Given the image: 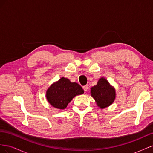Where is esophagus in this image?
Here are the masks:
<instances>
[{
	"mask_svg": "<svg viewBox=\"0 0 153 153\" xmlns=\"http://www.w3.org/2000/svg\"><path fill=\"white\" fill-rule=\"evenodd\" d=\"M83 89H84V91H87L88 89H89V85H86L84 86V87H83Z\"/></svg>",
	"mask_w": 153,
	"mask_h": 153,
	"instance_id": "obj_1",
	"label": "esophagus"
}]
</instances>
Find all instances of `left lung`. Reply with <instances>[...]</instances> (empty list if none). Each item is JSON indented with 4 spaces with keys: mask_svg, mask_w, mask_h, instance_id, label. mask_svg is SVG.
Segmentation results:
<instances>
[{
    "mask_svg": "<svg viewBox=\"0 0 153 153\" xmlns=\"http://www.w3.org/2000/svg\"><path fill=\"white\" fill-rule=\"evenodd\" d=\"M91 96L100 108L112 105L115 98V90L108 82L102 77L98 80L97 85L91 87Z\"/></svg>",
    "mask_w": 153,
    "mask_h": 153,
    "instance_id": "obj_1",
    "label": "left lung"
}]
</instances>
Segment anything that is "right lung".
I'll return each instance as SVG.
<instances>
[{
    "label": "right lung",
    "instance_id": "1",
    "mask_svg": "<svg viewBox=\"0 0 153 153\" xmlns=\"http://www.w3.org/2000/svg\"><path fill=\"white\" fill-rule=\"evenodd\" d=\"M84 92L82 87L77 83L71 82L68 78L62 77L48 88L46 96L52 106L64 110L74 97Z\"/></svg>",
    "mask_w": 153,
    "mask_h": 153
}]
</instances>
